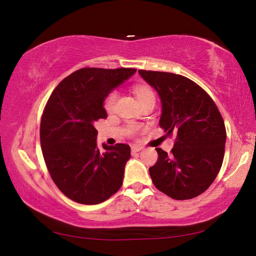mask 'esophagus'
<instances>
[{
    "instance_id": "34e87169",
    "label": "esophagus",
    "mask_w": 256,
    "mask_h": 256,
    "mask_svg": "<svg viewBox=\"0 0 256 256\" xmlns=\"http://www.w3.org/2000/svg\"><path fill=\"white\" fill-rule=\"evenodd\" d=\"M132 152H138V151L142 150V146H132Z\"/></svg>"
}]
</instances>
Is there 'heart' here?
<instances>
[{
    "label": "heart",
    "mask_w": 256,
    "mask_h": 256,
    "mask_svg": "<svg viewBox=\"0 0 256 256\" xmlns=\"http://www.w3.org/2000/svg\"><path fill=\"white\" fill-rule=\"evenodd\" d=\"M134 94H136V96L138 102L142 100V99L146 98V97L154 96L152 90L148 88V86H136V88H134ZM116 97H118V94H116L115 92H112L108 94L107 98L105 99V102H104V107H105V110L107 112H112V110H114Z\"/></svg>",
    "instance_id": "1"
}]
</instances>
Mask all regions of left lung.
<instances>
[{
	"mask_svg": "<svg viewBox=\"0 0 256 256\" xmlns=\"http://www.w3.org/2000/svg\"><path fill=\"white\" fill-rule=\"evenodd\" d=\"M138 74L159 94L160 128L176 136L172 154L156 148L158 160L149 168L152 183L175 200L200 196L214 183L224 160L226 128L218 108L183 76L144 70Z\"/></svg>",
	"mask_w": 256,
	"mask_h": 256,
	"instance_id": "1",
	"label": "left lung"
}]
</instances>
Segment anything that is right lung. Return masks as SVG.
Masks as SVG:
<instances>
[{
    "label": "right lung",
    "mask_w": 256,
    "mask_h": 256,
    "mask_svg": "<svg viewBox=\"0 0 256 256\" xmlns=\"http://www.w3.org/2000/svg\"><path fill=\"white\" fill-rule=\"evenodd\" d=\"M136 68H84L52 92L42 112L40 144L52 180L64 196L81 204H98L120 188L131 158L128 144L97 146L94 122L107 118L104 102Z\"/></svg>",
    "instance_id": "obj_1"
}]
</instances>
